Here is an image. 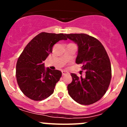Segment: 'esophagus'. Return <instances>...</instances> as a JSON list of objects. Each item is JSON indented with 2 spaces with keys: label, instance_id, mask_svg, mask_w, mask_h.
Segmentation results:
<instances>
[{
  "label": "esophagus",
  "instance_id": "1",
  "mask_svg": "<svg viewBox=\"0 0 127 127\" xmlns=\"http://www.w3.org/2000/svg\"><path fill=\"white\" fill-rule=\"evenodd\" d=\"M67 74H68V72H65V71H62V75H63V76L65 75H67Z\"/></svg>",
  "mask_w": 127,
  "mask_h": 127
}]
</instances>
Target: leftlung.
<instances>
[{
    "label": "left lung",
    "mask_w": 127,
    "mask_h": 127,
    "mask_svg": "<svg viewBox=\"0 0 127 127\" xmlns=\"http://www.w3.org/2000/svg\"><path fill=\"white\" fill-rule=\"evenodd\" d=\"M78 46L76 63L82 64L85 77L71 73L67 86L70 96L84 105L93 104L105 94L112 77L111 64L106 49L95 37L84 33L65 34Z\"/></svg>",
    "instance_id": "left-lung-1"
}]
</instances>
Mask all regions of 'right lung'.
<instances>
[{
	"instance_id": "right-lung-1",
	"label": "right lung",
	"mask_w": 127,
	"mask_h": 127,
	"mask_svg": "<svg viewBox=\"0 0 127 127\" xmlns=\"http://www.w3.org/2000/svg\"><path fill=\"white\" fill-rule=\"evenodd\" d=\"M67 39L65 34L42 32L29 42L19 57L16 65L17 83L29 98L41 101L54 93L62 72L45 68L43 63L57 42Z\"/></svg>"
}]
</instances>
